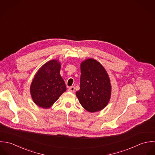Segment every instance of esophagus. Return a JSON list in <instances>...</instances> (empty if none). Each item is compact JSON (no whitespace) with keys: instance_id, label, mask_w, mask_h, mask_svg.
Returning <instances> with one entry per match:
<instances>
[{"instance_id":"esophagus-1","label":"esophagus","mask_w":155,"mask_h":155,"mask_svg":"<svg viewBox=\"0 0 155 155\" xmlns=\"http://www.w3.org/2000/svg\"><path fill=\"white\" fill-rule=\"evenodd\" d=\"M75 87H69V89H68V91L69 92H75Z\"/></svg>"}]
</instances>
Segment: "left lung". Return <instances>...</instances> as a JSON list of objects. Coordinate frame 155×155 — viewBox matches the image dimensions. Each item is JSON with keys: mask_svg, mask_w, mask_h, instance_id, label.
<instances>
[{"mask_svg": "<svg viewBox=\"0 0 155 155\" xmlns=\"http://www.w3.org/2000/svg\"><path fill=\"white\" fill-rule=\"evenodd\" d=\"M80 89L76 95L82 107L94 113L104 109L110 101L111 86L103 66L93 59H87L80 65Z\"/></svg>", "mask_w": 155, "mask_h": 155, "instance_id": "8db88e82", "label": "left lung"}]
</instances>
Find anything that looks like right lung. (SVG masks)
I'll return each mask as SVG.
<instances>
[{"instance_id":"right-lung-1","label":"right lung","mask_w":155,"mask_h":155,"mask_svg":"<svg viewBox=\"0 0 155 155\" xmlns=\"http://www.w3.org/2000/svg\"><path fill=\"white\" fill-rule=\"evenodd\" d=\"M61 64L58 60L45 63L36 72L31 86L33 102L43 108H48L66 91L60 75Z\"/></svg>"}]
</instances>
